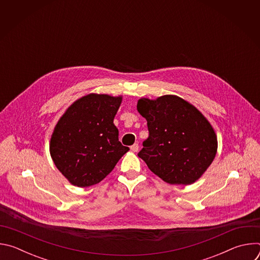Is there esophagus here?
I'll return each mask as SVG.
<instances>
[{"label":"esophagus","instance_id":"obj_1","mask_svg":"<svg viewBox=\"0 0 260 260\" xmlns=\"http://www.w3.org/2000/svg\"><path fill=\"white\" fill-rule=\"evenodd\" d=\"M131 150L133 151V152H137L138 150H139V145L136 143V144H134V145H132L131 146Z\"/></svg>","mask_w":260,"mask_h":260}]
</instances>
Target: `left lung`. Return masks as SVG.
Wrapping results in <instances>:
<instances>
[{
  "instance_id": "obj_1",
  "label": "left lung",
  "mask_w": 260,
  "mask_h": 260,
  "mask_svg": "<svg viewBox=\"0 0 260 260\" xmlns=\"http://www.w3.org/2000/svg\"><path fill=\"white\" fill-rule=\"evenodd\" d=\"M137 109L149 136L138 153L148 168L170 184L196 182L212 164L217 139L200 111L176 95L141 99Z\"/></svg>"
}]
</instances>
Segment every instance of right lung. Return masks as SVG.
<instances>
[{"label":"right lung","mask_w":260,"mask_h":260,"mask_svg":"<svg viewBox=\"0 0 260 260\" xmlns=\"http://www.w3.org/2000/svg\"><path fill=\"white\" fill-rule=\"evenodd\" d=\"M120 104L121 96L91 93L74 103L57 122L50 154L73 185L88 187L101 182L129 150L113 123Z\"/></svg>","instance_id":"obj_1"}]
</instances>
